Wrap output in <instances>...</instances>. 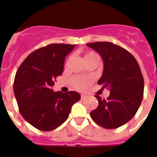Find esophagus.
<instances>
[{
    "instance_id": "obj_1",
    "label": "esophagus",
    "mask_w": 157,
    "mask_h": 157,
    "mask_svg": "<svg viewBox=\"0 0 157 157\" xmlns=\"http://www.w3.org/2000/svg\"><path fill=\"white\" fill-rule=\"evenodd\" d=\"M86 98V97L85 95H83V94H82V95H81V99L82 100H85Z\"/></svg>"
}]
</instances>
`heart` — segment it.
<instances>
[{"mask_svg": "<svg viewBox=\"0 0 157 157\" xmlns=\"http://www.w3.org/2000/svg\"><path fill=\"white\" fill-rule=\"evenodd\" d=\"M95 55L97 54L94 52H87L84 55V59H86L89 57L95 56ZM93 81L94 79L91 77H76L72 80V85L78 90H83L90 85Z\"/></svg>", "mask_w": 157, "mask_h": 157, "instance_id": "b5f03b06", "label": "heart"}]
</instances>
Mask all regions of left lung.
I'll return each instance as SVG.
<instances>
[{
  "mask_svg": "<svg viewBox=\"0 0 157 157\" xmlns=\"http://www.w3.org/2000/svg\"><path fill=\"white\" fill-rule=\"evenodd\" d=\"M86 45L102 57L103 75L98 83L110 90L106 100L95 95L99 104L90 116L104 128H118L135 116L143 98L144 78L140 67L132 54L116 44L98 41Z\"/></svg>",
  "mask_w": 157,
  "mask_h": 157,
  "instance_id": "8db88e82",
  "label": "left lung"
}]
</instances>
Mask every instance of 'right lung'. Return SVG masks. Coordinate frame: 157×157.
Instances as JSON below:
<instances>
[{
    "label": "right lung",
    "mask_w": 157,
    "mask_h": 157,
    "mask_svg": "<svg viewBox=\"0 0 157 157\" xmlns=\"http://www.w3.org/2000/svg\"><path fill=\"white\" fill-rule=\"evenodd\" d=\"M76 45L50 44L34 51L16 71L14 94L19 110L30 125L49 131L64 123L81 96L75 91L53 92L52 86L63 71L65 57Z\"/></svg>",
    "instance_id": "right-lung-1"
}]
</instances>
